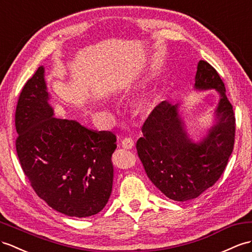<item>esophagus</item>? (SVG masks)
I'll return each instance as SVG.
<instances>
[{
  "mask_svg": "<svg viewBox=\"0 0 252 252\" xmlns=\"http://www.w3.org/2000/svg\"><path fill=\"white\" fill-rule=\"evenodd\" d=\"M122 146L124 147L125 150H131L134 146V141L131 138H125L122 141Z\"/></svg>",
  "mask_w": 252,
  "mask_h": 252,
  "instance_id": "esophagus-1",
  "label": "esophagus"
}]
</instances>
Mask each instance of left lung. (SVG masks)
Listing matches in <instances>:
<instances>
[{"label":"left lung","instance_id":"obj_1","mask_svg":"<svg viewBox=\"0 0 252 252\" xmlns=\"http://www.w3.org/2000/svg\"><path fill=\"white\" fill-rule=\"evenodd\" d=\"M195 91L215 90L219 100L214 120L198 141L189 137L181 105L162 101L153 110L137 141L139 158L152 183L171 200L198 198L221 176L234 146L235 118L221 78L212 65L200 61Z\"/></svg>","mask_w":252,"mask_h":252}]
</instances>
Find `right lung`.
Returning <instances> with one entry per match:
<instances>
[{
	"label": "right lung",
	"instance_id": "1",
	"mask_svg": "<svg viewBox=\"0 0 252 252\" xmlns=\"http://www.w3.org/2000/svg\"><path fill=\"white\" fill-rule=\"evenodd\" d=\"M39 66L16 109V150L35 192L53 210L85 218L99 213L112 192L116 137L73 120L55 118Z\"/></svg>",
	"mask_w": 252,
	"mask_h": 252
}]
</instances>
